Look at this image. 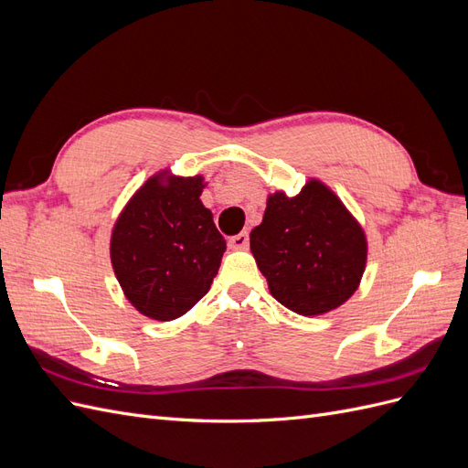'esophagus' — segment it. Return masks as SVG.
<instances>
[{
    "mask_svg": "<svg viewBox=\"0 0 468 468\" xmlns=\"http://www.w3.org/2000/svg\"><path fill=\"white\" fill-rule=\"evenodd\" d=\"M248 244H250L248 232H239V234H236V236H232V238L229 239V246H230L232 250H246Z\"/></svg>",
    "mask_w": 468,
    "mask_h": 468,
    "instance_id": "1",
    "label": "esophagus"
}]
</instances>
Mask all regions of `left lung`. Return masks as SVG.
Returning a JSON list of instances; mask_svg holds the SVG:
<instances>
[{
  "instance_id": "left-lung-1",
  "label": "left lung",
  "mask_w": 468,
  "mask_h": 468,
  "mask_svg": "<svg viewBox=\"0 0 468 468\" xmlns=\"http://www.w3.org/2000/svg\"><path fill=\"white\" fill-rule=\"evenodd\" d=\"M250 250L275 301L301 316H322L359 289L369 242L344 201L310 177L292 197L267 195Z\"/></svg>"
}]
</instances>
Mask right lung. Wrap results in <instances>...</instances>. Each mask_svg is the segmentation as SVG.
Segmentation results:
<instances>
[{
	"label": "right lung",
	"mask_w": 468,
	"mask_h": 468,
	"mask_svg": "<svg viewBox=\"0 0 468 468\" xmlns=\"http://www.w3.org/2000/svg\"><path fill=\"white\" fill-rule=\"evenodd\" d=\"M205 177L165 167L131 197L111 232V263L122 294L140 314L169 322L208 292L226 242L203 205Z\"/></svg>",
	"instance_id": "right-lung-1"
}]
</instances>
